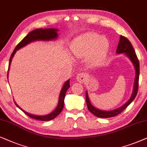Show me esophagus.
<instances>
[{"label":"esophagus","instance_id":"34e87169","mask_svg":"<svg viewBox=\"0 0 147 147\" xmlns=\"http://www.w3.org/2000/svg\"><path fill=\"white\" fill-rule=\"evenodd\" d=\"M77 79L78 81L80 82V83H83V82L85 81L86 79L85 74H84L83 72H81V73L78 74L77 76Z\"/></svg>","mask_w":147,"mask_h":147}]
</instances>
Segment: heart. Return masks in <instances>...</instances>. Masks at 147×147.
Returning <instances> with one entry per match:
<instances>
[{"mask_svg": "<svg viewBox=\"0 0 147 147\" xmlns=\"http://www.w3.org/2000/svg\"><path fill=\"white\" fill-rule=\"evenodd\" d=\"M108 42L107 40L95 32H89L81 36L74 46L75 54L78 57L87 56L91 66L100 64L106 57Z\"/></svg>", "mask_w": 147, "mask_h": 147, "instance_id": "heart-1", "label": "heart"}]
</instances>
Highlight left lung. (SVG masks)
<instances>
[{
	"label": "left lung",
	"mask_w": 147,
	"mask_h": 147,
	"mask_svg": "<svg viewBox=\"0 0 147 147\" xmlns=\"http://www.w3.org/2000/svg\"><path fill=\"white\" fill-rule=\"evenodd\" d=\"M116 52L118 54H122L125 53L126 56L130 58L131 61L134 64L135 70H136V77L134 80V90H133V93L130 99H129L128 102L122 106L120 108L114 109V110L111 111H102L100 109H98L95 107H94L93 105L91 104L90 101L88 97L87 93L86 92V102H87V105L89 111L95 115V116L98 117V118H111V117L116 116L120 113L122 111H124L129 105L130 104L131 102L134 100L136 95H137L138 91V81H139V74H140V65L139 61L136 56V52H135L134 49L133 48L132 44H131L130 41L127 39L126 37L120 36V41H119L118 48H117Z\"/></svg>",
	"instance_id": "left-lung-1"
}]
</instances>
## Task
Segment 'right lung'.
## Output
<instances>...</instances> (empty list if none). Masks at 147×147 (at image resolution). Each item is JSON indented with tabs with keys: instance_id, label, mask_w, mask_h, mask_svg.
I'll list each match as a JSON object with an SVG mask.
<instances>
[{
	"instance_id": "add662e5",
	"label": "right lung",
	"mask_w": 147,
	"mask_h": 147,
	"mask_svg": "<svg viewBox=\"0 0 147 147\" xmlns=\"http://www.w3.org/2000/svg\"><path fill=\"white\" fill-rule=\"evenodd\" d=\"M57 29H36L35 30L31 31L30 33H29L17 45V46L15 47V50H13L12 54H11V58H10L9 60V69L10 64H11V60H12V58L14 56L15 52H16L17 50H18L19 49H20L22 47L26 46L27 44H28L29 43H30L33 41L36 40H53V39H55L57 38L58 34H57ZM70 87V83H69V80L67 81L64 84L63 87L60 91V97H59V100H58V106L56 107L55 110H54L53 112H52L50 114L46 115V116H35V115L30 114V113H27L26 111L23 110L20 107H19L17 104V105L19 108H20L23 112H24L27 116L30 117L31 118L36 119V120H39L42 121H48L51 120L52 119L55 118L56 116H58V114H60V113L61 112L62 109L64 107V97H65V95L66 91L68 88Z\"/></svg>"
}]
</instances>
